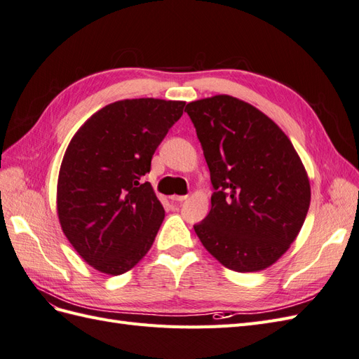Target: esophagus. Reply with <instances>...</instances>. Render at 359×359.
<instances>
[{"instance_id": "obj_1", "label": "esophagus", "mask_w": 359, "mask_h": 359, "mask_svg": "<svg viewBox=\"0 0 359 359\" xmlns=\"http://www.w3.org/2000/svg\"><path fill=\"white\" fill-rule=\"evenodd\" d=\"M189 196L187 194H184V196H177V194H173V196H170V201L172 202H184Z\"/></svg>"}]
</instances>
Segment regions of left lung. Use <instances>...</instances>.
<instances>
[{
	"instance_id": "1",
	"label": "left lung",
	"mask_w": 359,
	"mask_h": 359,
	"mask_svg": "<svg viewBox=\"0 0 359 359\" xmlns=\"http://www.w3.org/2000/svg\"><path fill=\"white\" fill-rule=\"evenodd\" d=\"M186 112L215 190L194 232L226 268H268L295 241L310 206L299 156L273 119L232 95L191 102Z\"/></svg>"
}]
</instances>
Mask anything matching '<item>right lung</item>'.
Here are the masks:
<instances>
[{
	"label": "right lung",
	"mask_w": 359,
	"mask_h": 359,
	"mask_svg": "<svg viewBox=\"0 0 359 359\" xmlns=\"http://www.w3.org/2000/svg\"><path fill=\"white\" fill-rule=\"evenodd\" d=\"M184 106L119 100L95 112L70 140L58 177V219L76 252L100 273H127L153 245L165 210L140 178Z\"/></svg>",
	"instance_id": "add662e5"
}]
</instances>
